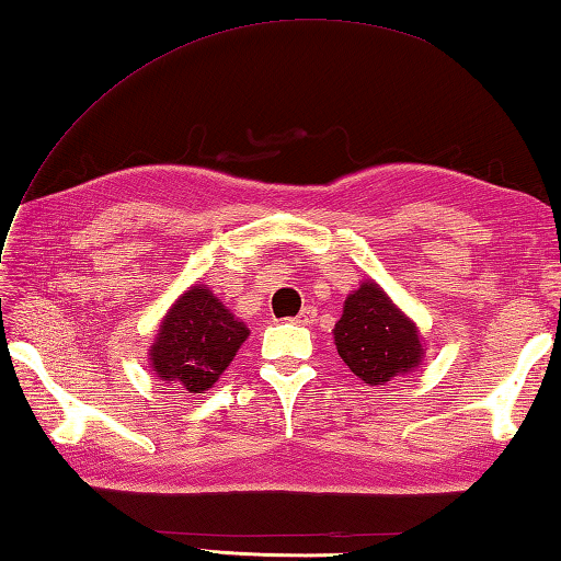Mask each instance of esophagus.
I'll return each mask as SVG.
<instances>
[{"label": "esophagus", "mask_w": 561, "mask_h": 561, "mask_svg": "<svg viewBox=\"0 0 561 561\" xmlns=\"http://www.w3.org/2000/svg\"><path fill=\"white\" fill-rule=\"evenodd\" d=\"M316 318H318L316 306H304V308H301V313L296 316L294 320H296V323H299V325H311Z\"/></svg>", "instance_id": "esophagus-1"}]
</instances>
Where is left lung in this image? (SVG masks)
<instances>
[{"mask_svg": "<svg viewBox=\"0 0 561 561\" xmlns=\"http://www.w3.org/2000/svg\"><path fill=\"white\" fill-rule=\"evenodd\" d=\"M342 362L364 383L383 386L412 371L422 359V342L412 320L404 318L378 284L366 282L347 296L335 325Z\"/></svg>", "mask_w": 561, "mask_h": 561, "instance_id": "1", "label": "left lung"}]
</instances>
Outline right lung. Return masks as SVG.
<instances>
[{
  "instance_id": "obj_1",
  "label": "right lung",
  "mask_w": 561,
  "mask_h": 561,
  "mask_svg": "<svg viewBox=\"0 0 561 561\" xmlns=\"http://www.w3.org/2000/svg\"><path fill=\"white\" fill-rule=\"evenodd\" d=\"M248 337V328L207 287H193L159 328L153 371L175 390L202 392L217 383Z\"/></svg>"
}]
</instances>
